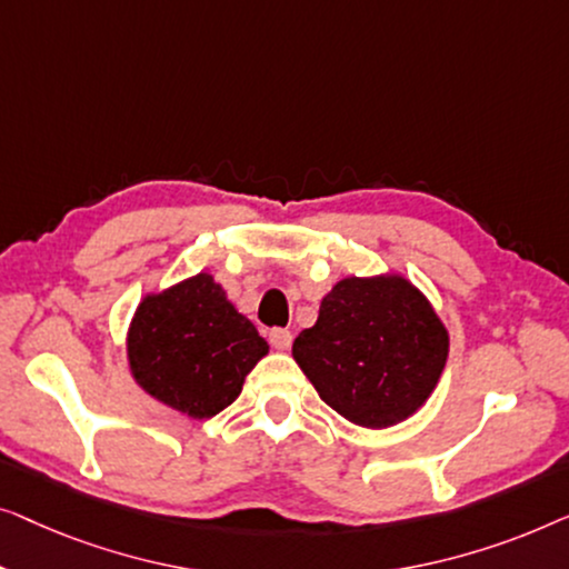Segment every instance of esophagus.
Segmentation results:
<instances>
[{
  "mask_svg": "<svg viewBox=\"0 0 569 569\" xmlns=\"http://www.w3.org/2000/svg\"><path fill=\"white\" fill-rule=\"evenodd\" d=\"M268 340H270V346H273L276 350H288V348H291L293 335L278 327V330H270V332H268Z\"/></svg>",
  "mask_w": 569,
  "mask_h": 569,
  "instance_id": "obj_1",
  "label": "esophagus"
}]
</instances>
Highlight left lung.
Instances as JSON below:
<instances>
[{"mask_svg": "<svg viewBox=\"0 0 569 569\" xmlns=\"http://www.w3.org/2000/svg\"><path fill=\"white\" fill-rule=\"evenodd\" d=\"M448 332L405 276L342 278L315 327L293 340V361L322 402L361 428L397 426L433 395Z\"/></svg>", "mask_w": 569, "mask_h": 569, "instance_id": "left-lung-1", "label": "left lung"}]
</instances>
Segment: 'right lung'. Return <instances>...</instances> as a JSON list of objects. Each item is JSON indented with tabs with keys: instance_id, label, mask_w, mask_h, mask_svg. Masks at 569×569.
<instances>
[{
	"instance_id": "right-lung-1",
	"label": "right lung",
	"mask_w": 569,
	"mask_h": 569,
	"mask_svg": "<svg viewBox=\"0 0 569 569\" xmlns=\"http://www.w3.org/2000/svg\"><path fill=\"white\" fill-rule=\"evenodd\" d=\"M136 383L188 418H213L242 391L268 342L213 276L198 273L143 296L128 327Z\"/></svg>"
}]
</instances>
